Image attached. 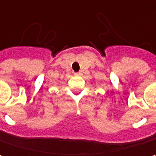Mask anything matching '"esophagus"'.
Returning a JSON list of instances; mask_svg holds the SVG:
<instances>
[{
	"label": "esophagus",
	"mask_w": 156,
	"mask_h": 156,
	"mask_svg": "<svg viewBox=\"0 0 156 156\" xmlns=\"http://www.w3.org/2000/svg\"><path fill=\"white\" fill-rule=\"evenodd\" d=\"M75 75H76V76H78V75H79V73H78H78H75Z\"/></svg>",
	"instance_id": "1"
}]
</instances>
